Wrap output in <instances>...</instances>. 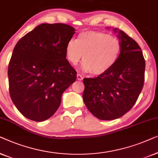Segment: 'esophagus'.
<instances>
[{
	"instance_id": "1",
	"label": "esophagus",
	"mask_w": 158,
	"mask_h": 158,
	"mask_svg": "<svg viewBox=\"0 0 158 158\" xmlns=\"http://www.w3.org/2000/svg\"><path fill=\"white\" fill-rule=\"evenodd\" d=\"M77 80H79V81H81V80L83 79V77H82L81 74H78L77 75Z\"/></svg>"
}]
</instances>
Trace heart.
<instances>
[{
	"label": "heart",
	"instance_id": "heart-1",
	"mask_svg": "<svg viewBox=\"0 0 158 158\" xmlns=\"http://www.w3.org/2000/svg\"><path fill=\"white\" fill-rule=\"evenodd\" d=\"M119 38L101 31L80 33L77 40L70 39L66 46L68 61L77 65L83 59V69L100 76L110 70L120 55ZM84 57H83V56Z\"/></svg>",
	"mask_w": 158,
	"mask_h": 158
}]
</instances>
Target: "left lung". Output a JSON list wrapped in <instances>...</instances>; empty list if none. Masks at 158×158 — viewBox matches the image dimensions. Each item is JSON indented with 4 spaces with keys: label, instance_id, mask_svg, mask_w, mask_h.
Here are the masks:
<instances>
[{
    "label": "left lung",
    "instance_id": "1",
    "mask_svg": "<svg viewBox=\"0 0 158 158\" xmlns=\"http://www.w3.org/2000/svg\"><path fill=\"white\" fill-rule=\"evenodd\" d=\"M122 44L120 55L110 70L83 79L84 104L102 120L123 117L135 105L143 88L145 61L138 44L120 29L114 28Z\"/></svg>",
    "mask_w": 158,
    "mask_h": 158
}]
</instances>
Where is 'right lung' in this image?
I'll return each instance as SVG.
<instances>
[{
    "label": "right lung",
    "mask_w": 158,
    "mask_h": 158,
    "mask_svg": "<svg viewBox=\"0 0 158 158\" xmlns=\"http://www.w3.org/2000/svg\"><path fill=\"white\" fill-rule=\"evenodd\" d=\"M64 23H43L18 41L8 64L9 94L18 110L31 120L50 118L64 91L77 79L66 59V46L75 33Z\"/></svg>",
    "instance_id": "obj_1"
}]
</instances>
